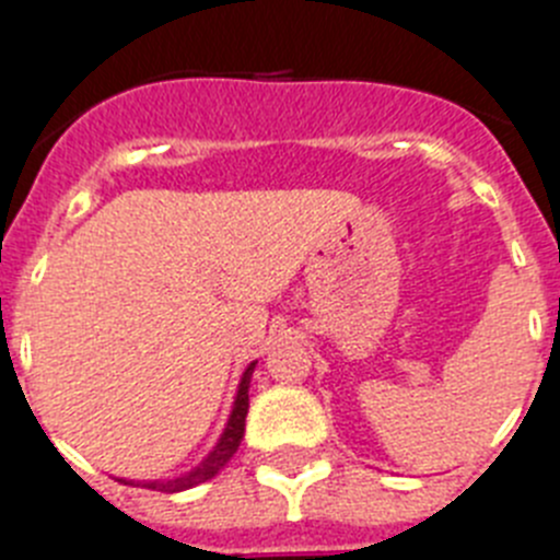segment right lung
Masks as SVG:
<instances>
[{"label":"right lung","instance_id":"1","mask_svg":"<svg viewBox=\"0 0 560 560\" xmlns=\"http://www.w3.org/2000/svg\"><path fill=\"white\" fill-rule=\"evenodd\" d=\"M255 365L257 362H248L246 371H243L241 382H237V394H234V402H232V413H229V422L223 428L221 439L214 444L209 456L200 462L198 467H192L189 472L184 476H175V479H155V481H130V479H118L124 485H141L147 490H161V493H180V490H189V487H198L203 481L214 479L218 472L226 467L229 458L237 453L241 447V439H243V430H246V413H248V382H252V374H255Z\"/></svg>","mask_w":560,"mask_h":560}]
</instances>
